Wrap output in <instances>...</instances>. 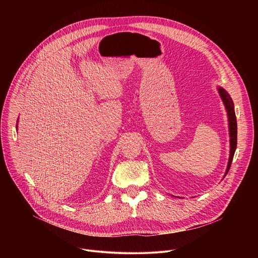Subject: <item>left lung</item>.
Listing matches in <instances>:
<instances>
[{"label":"left lung","mask_w":258,"mask_h":258,"mask_svg":"<svg viewBox=\"0 0 258 258\" xmlns=\"http://www.w3.org/2000/svg\"><path fill=\"white\" fill-rule=\"evenodd\" d=\"M218 93L220 95V98H222L225 107L227 109V113H228V119H229V131H230V158H229V163H228V167L226 170V174L229 172L232 161H233V157L237 148V119H236V114H235V109H234V103L233 100L231 98V96L228 94V92L218 87Z\"/></svg>","instance_id":"left-lung-1"}]
</instances>
